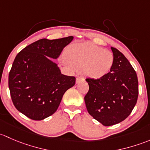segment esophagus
Segmentation results:
<instances>
[{"instance_id": "obj_1", "label": "esophagus", "mask_w": 150, "mask_h": 150, "mask_svg": "<svg viewBox=\"0 0 150 150\" xmlns=\"http://www.w3.org/2000/svg\"><path fill=\"white\" fill-rule=\"evenodd\" d=\"M84 77L81 76H78L76 78V84H78V83L81 82V81H84Z\"/></svg>"}]
</instances>
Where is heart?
Here are the masks:
<instances>
[{
	"label": "heart",
	"instance_id": "1",
	"mask_svg": "<svg viewBox=\"0 0 150 150\" xmlns=\"http://www.w3.org/2000/svg\"><path fill=\"white\" fill-rule=\"evenodd\" d=\"M66 65L76 69L84 68L85 74L100 79L109 73L114 63L112 52L89 42L71 45L65 51Z\"/></svg>",
	"mask_w": 150,
	"mask_h": 150
}]
</instances>
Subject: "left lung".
I'll return each instance as SVG.
<instances>
[{"mask_svg":"<svg viewBox=\"0 0 150 150\" xmlns=\"http://www.w3.org/2000/svg\"><path fill=\"white\" fill-rule=\"evenodd\" d=\"M114 63L100 79L86 78L89 91L84 97L89 115L105 126L126 119L134 109L139 95L137 73L127 58L115 47Z\"/></svg>","mask_w":150,"mask_h":150,"instance_id":"left-lung-1","label":"left lung"}]
</instances>
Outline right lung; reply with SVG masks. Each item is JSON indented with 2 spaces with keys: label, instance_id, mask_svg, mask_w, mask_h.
<instances>
[{
  "label": "right lung",
  "instance_id": "1",
  "mask_svg": "<svg viewBox=\"0 0 150 150\" xmlns=\"http://www.w3.org/2000/svg\"><path fill=\"white\" fill-rule=\"evenodd\" d=\"M73 38L39 40L15 58L8 75L11 97L15 108L30 119L40 121L52 115L66 91L75 84L74 76L62 74L47 58H58Z\"/></svg>",
  "mask_w": 150,
  "mask_h": 150
}]
</instances>
